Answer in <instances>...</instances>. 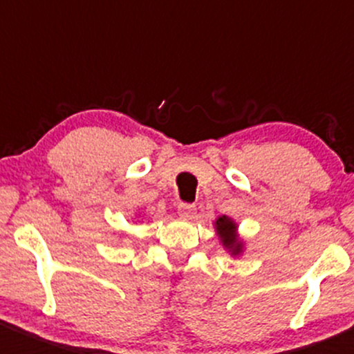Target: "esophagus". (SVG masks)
<instances>
[{"label":"esophagus","instance_id":"1","mask_svg":"<svg viewBox=\"0 0 354 354\" xmlns=\"http://www.w3.org/2000/svg\"><path fill=\"white\" fill-rule=\"evenodd\" d=\"M195 211H197V207H195L194 204H188V202H181V204L178 205V212H180L181 218H185V219L194 218Z\"/></svg>","mask_w":354,"mask_h":354}]
</instances>
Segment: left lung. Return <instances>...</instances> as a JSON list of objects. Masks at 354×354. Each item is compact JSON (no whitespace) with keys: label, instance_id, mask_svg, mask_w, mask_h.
<instances>
[{"label":"left lung","instance_id":"left-lung-1","mask_svg":"<svg viewBox=\"0 0 354 354\" xmlns=\"http://www.w3.org/2000/svg\"><path fill=\"white\" fill-rule=\"evenodd\" d=\"M214 226L223 247H225L232 256H239L243 249V243L242 240L239 239V235H236V223L233 221L232 218H228V216H219L214 221Z\"/></svg>","mask_w":354,"mask_h":354}]
</instances>
